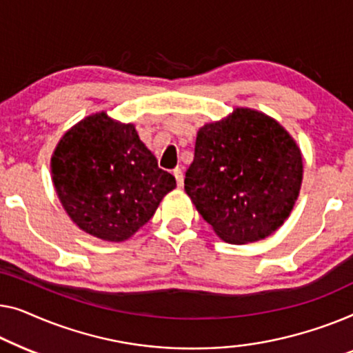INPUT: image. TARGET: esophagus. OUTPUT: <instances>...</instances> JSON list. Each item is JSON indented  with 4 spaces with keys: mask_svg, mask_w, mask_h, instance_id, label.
<instances>
[{
    "mask_svg": "<svg viewBox=\"0 0 353 353\" xmlns=\"http://www.w3.org/2000/svg\"><path fill=\"white\" fill-rule=\"evenodd\" d=\"M172 174H174V177H176L177 185L182 187V185H183V172H182L181 168H176V170L172 171Z\"/></svg>",
    "mask_w": 353,
    "mask_h": 353,
    "instance_id": "34e87169",
    "label": "esophagus"
}]
</instances>
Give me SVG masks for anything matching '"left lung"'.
<instances>
[{
  "instance_id": "left-lung-1",
  "label": "left lung",
  "mask_w": 353,
  "mask_h": 353,
  "mask_svg": "<svg viewBox=\"0 0 353 353\" xmlns=\"http://www.w3.org/2000/svg\"><path fill=\"white\" fill-rule=\"evenodd\" d=\"M299 147L270 117L236 108L196 134L185 192L222 240L252 243L288 219L301 190Z\"/></svg>"
}]
</instances>
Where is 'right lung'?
Here are the masks:
<instances>
[{"mask_svg": "<svg viewBox=\"0 0 353 353\" xmlns=\"http://www.w3.org/2000/svg\"><path fill=\"white\" fill-rule=\"evenodd\" d=\"M52 182L63 210L89 235L125 241L155 214L176 179L132 125L105 112L84 118L61 139L51 160Z\"/></svg>", "mask_w": 353, "mask_h": 353, "instance_id": "1", "label": "right lung"}]
</instances>
